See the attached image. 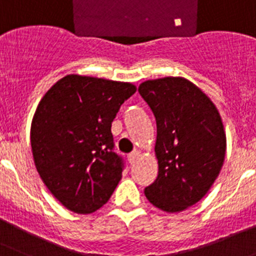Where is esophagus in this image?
<instances>
[{"mask_svg":"<svg viewBox=\"0 0 256 256\" xmlns=\"http://www.w3.org/2000/svg\"><path fill=\"white\" fill-rule=\"evenodd\" d=\"M140 155H142V152H140V150H134L132 152H130V154H128V156L130 164H135L136 160H138V159L140 158Z\"/></svg>","mask_w":256,"mask_h":256,"instance_id":"esophagus-1","label":"esophagus"}]
</instances>
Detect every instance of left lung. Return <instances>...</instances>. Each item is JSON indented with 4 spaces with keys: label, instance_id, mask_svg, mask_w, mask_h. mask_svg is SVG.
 <instances>
[{
    "label": "left lung",
    "instance_id": "left-lung-1",
    "mask_svg": "<svg viewBox=\"0 0 256 256\" xmlns=\"http://www.w3.org/2000/svg\"><path fill=\"white\" fill-rule=\"evenodd\" d=\"M139 93L156 120L158 176L144 193L169 214L204 197L221 172L226 134L220 112L204 90L183 77L145 80Z\"/></svg>",
    "mask_w": 256,
    "mask_h": 256
}]
</instances>
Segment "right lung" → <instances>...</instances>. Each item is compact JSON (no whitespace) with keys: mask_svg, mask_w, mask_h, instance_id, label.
<instances>
[{"mask_svg":"<svg viewBox=\"0 0 256 256\" xmlns=\"http://www.w3.org/2000/svg\"><path fill=\"white\" fill-rule=\"evenodd\" d=\"M136 92L132 83L69 74L44 94L31 121L36 170L69 211L101 208L122 176L111 125L121 104Z\"/></svg>","mask_w":256,"mask_h":256,"instance_id":"right-lung-1","label":"right lung"}]
</instances>
